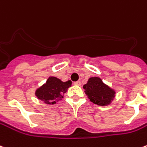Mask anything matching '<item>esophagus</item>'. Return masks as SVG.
Segmentation results:
<instances>
[{
	"label": "esophagus",
	"mask_w": 147,
	"mask_h": 147,
	"mask_svg": "<svg viewBox=\"0 0 147 147\" xmlns=\"http://www.w3.org/2000/svg\"><path fill=\"white\" fill-rule=\"evenodd\" d=\"M74 84H75V85H77V86H80L81 82L80 81H76V82H75V83H74Z\"/></svg>",
	"instance_id": "obj_1"
}]
</instances>
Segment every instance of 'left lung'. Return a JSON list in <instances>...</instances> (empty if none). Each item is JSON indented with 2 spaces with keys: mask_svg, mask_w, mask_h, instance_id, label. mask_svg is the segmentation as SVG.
Returning <instances> with one entry per match:
<instances>
[{
  "mask_svg": "<svg viewBox=\"0 0 147 147\" xmlns=\"http://www.w3.org/2000/svg\"><path fill=\"white\" fill-rule=\"evenodd\" d=\"M83 88L90 101L101 107L110 105L116 94L115 89L103 83L101 78L98 76L89 78L88 83Z\"/></svg>",
  "mask_w": 147,
  "mask_h": 147,
  "instance_id": "1",
  "label": "left lung"
}]
</instances>
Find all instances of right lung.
<instances>
[{"label":"right lung","mask_w":147,"mask_h":147,"mask_svg":"<svg viewBox=\"0 0 147 147\" xmlns=\"http://www.w3.org/2000/svg\"><path fill=\"white\" fill-rule=\"evenodd\" d=\"M71 86V80L63 82L56 76H49L46 83L36 90L35 95L45 104L53 105L62 100L64 93Z\"/></svg>","instance_id":"obj_1"}]
</instances>
